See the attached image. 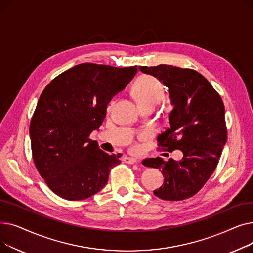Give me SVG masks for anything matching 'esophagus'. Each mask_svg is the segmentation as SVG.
Segmentation results:
<instances>
[{
    "mask_svg": "<svg viewBox=\"0 0 253 253\" xmlns=\"http://www.w3.org/2000/svg\"><path fill=\"white\" fill-rule=\"evenodd\" d=\"M124 162L127 163V164H130V165H133L135 163H137V160L135 158H131V157H125L124 158Z\"/></svg>",
    "mask_w": 253,
    "mask_h": 253,
    "instance_id": "34e87169",
    "label": "esophagus"
}]
</instances>
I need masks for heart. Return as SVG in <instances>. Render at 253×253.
<instances>
[{"instance_id": "obj_1", "label": "heart", "mask_w": 253, "mask_h": 253, "mask_svg": "<svg viewBox=\"0 0 253 253\" xmlns=\"http://www.w3.org/2000/svg\"><path fill=\"white\" fill-rule=\"evenodd\" d=\"M132 96L138 106L154 105L165 96V89L162 83L155 77L144 75L136 79L131 88Z\"/></svg>"}]
</instances>
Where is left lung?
Returning <instances> with one entry per match:
<instances>
[{
    "label": "left lung",
    "mask_w": 253,
    "mask_h": 253,
    "mask_svg": "<svg viewBox=\"0 0 253 253\" xmlns=\"http://www.w3.org/2000/svg\"><path fill=\"white\" fill-rule=\"evenodd\" d=\"M138 69L168 87L173 105L170 128L158 135L159 149L183 154L180 161L157 157L145 159L142 164L163 173V185L154 191L158 198L184 200L203 188L218 164L228 134L223 102L207 79L194 70L167 64Z\"/></svg>",
    "instance_id": "8db88e82"
}]
</instances>
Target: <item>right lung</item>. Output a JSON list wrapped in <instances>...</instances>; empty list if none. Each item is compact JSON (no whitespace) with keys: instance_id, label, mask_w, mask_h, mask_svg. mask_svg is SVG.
<instances>
[{"instance_id":"1","label":"right lung","mask_w":253,"mask_h":253,"mask_svg":"<svg viewBox=\"0 0 253 253\" xmlns=\"http://www.w3.org/2000/svg\"><path fill=\"white\" fill-rule=\"evenodd\" d=\"M137 72V66L81 63L46 86L31 120L33 159L50 190L70 201L84 200L108 182L120 154L109 155L89 138L106 106Z\"/></svg>"}]
</instances>
